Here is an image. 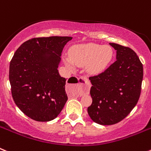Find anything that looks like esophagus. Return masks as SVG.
Listing matches in <instances>:
<instances>
[{
	"instance_id": "esophagus-1",
	"label": "esophagus",
	"mask_w": 151,
	"mask_h": 151,
	"mask_svg": "<svg viewBox=\"0 0 151 151\" xmlns=\"http://www.w3.org/2000/svg\"><path fill=\"white\" fill-rule=\"evenodd\" d=\"M78 82H80V83L78 84V90L73 92V95L79 97V96H82L84 94H88L91 86L90 81L88 78L82 77L78 78Z\"/></svg>"
}]
</instances>
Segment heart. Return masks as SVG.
<instances>
[{
    "mask_svg": "<svg viewBox=\"0 0 151 151\" xmlns=\"http://www.w3.org/2000/svg\"><path fill=\"white\" fill-rule=\"evenodd\" d=\"M113 55L110 46L88 43L73 47L69 50V57H65L64 60L70 69H74L75 65L87 66L89 73L97 74L108 66Z\"/></svg>",
    "mask_w": 151,
    "mask_h": 151,
    "instance_id": "heart-1",
    "label": "heart"
}]
</instances>
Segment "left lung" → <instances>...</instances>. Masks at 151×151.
I'll list each match as a JSON object with an SVG mask.
<instances>
[{
	"mask_svg": "<svg viewBox=\"0 0 151 151\" xmlns=\"http://www.w3.org/2000/svg\"><path fill=\"white\" fill-rule=\"evenodd\" d=\"M110 45L116 50V60L100 74L89 77L92 104L88 107L94 122L109 125L129 115L138 103L143 80V65L128 47Z\"/></svg>",
	"mask_w": 151,
	"mask_h": 151,
	"instance_id": "obj_1",
	"label": "left lung"
}]
</instances>
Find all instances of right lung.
<instances>
[{
	"label": "right lung",
	"mask_w": 151,
	"mask_h": 151,
	"mask_svg": "<svg viewBox=\"0 0 151 151\" xmlns=\"http://www.w3.org/2000/svg\"><path fill=\"white\" fill-rule=\"evenodd\" d=\"M72 38H32L22 44L10 61L13 99L21 111L34 120H53L67 101L66 79L60 76L57 68L63 49Z\"/></svg>",
	"instance_id": "right-lung-1"
}]
</instances>
